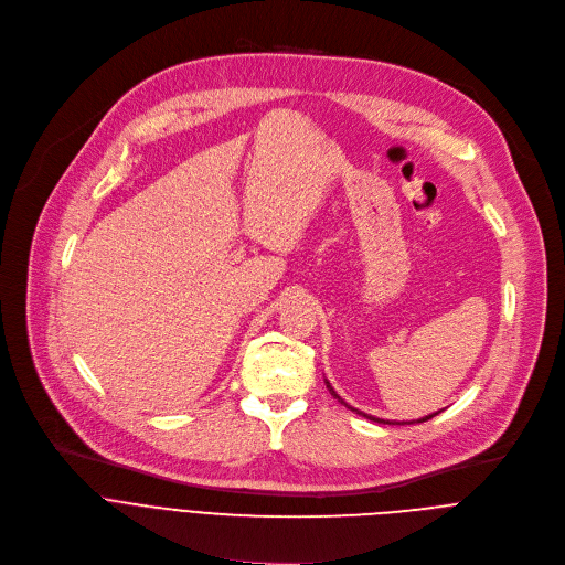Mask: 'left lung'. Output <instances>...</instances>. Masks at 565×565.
I'll use <instances>...</instances> for the list:
<instances>
[{
	"label": "left lung",
	"mask_w": 565,
	"mask_h": 565,
	"mask_svg": "<svg viewBox=\"0 0 565 565\" xmlns=\"http://www.w3.org/2000/svg\"><path fill=\"white\" fill-rule=\"evenodd\" d=\"M326 384H328L330 393H332V395H334V397H337L341 404H345V402H343V399H341V397L334 393V388L330 386V382H326ZM345 406H348V404H345ZM348 408H352V406H348ZM352 411H356V408H352ZM356 413H359V415H363V417H367V419H374V422H384V424H417V422H428L430 417H435V415H437V413H433V415H426V417H422V419H413V422H386V419H380V417H370V415H365V413H361V411H356Z\"/></svg>",
	"instance_id": "obj_1"
}]
</instances>
